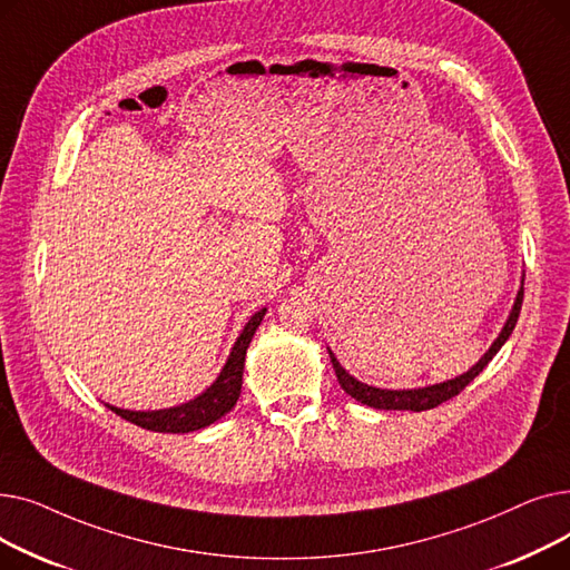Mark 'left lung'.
Wrapping results in <instances>:
<instances>
[{
    "instance_id": "8db88e82",
    "label": "left lung",
    "mask_w": 570,
    "mask_h": 570,
    "mask_svg": "<svg viewBox=\"0 0 570 570\" xmlns=\"http://www.w3.org/2000/svg\"><path fill=\"white\" fill-rule=\"evenodd\" d=\"M522 297H524V288H520L518 301L513 305V312H511V316H508L501 335L490 346V351L466 374H462V376H458L453 381L428 385V387H417V391H381V387H372L367 383H361L357 379H353L337 363V357L331 353V363L335 367L337 381L344 387L346 395H351L353 400L363 402V404H367L372 409H385V411H428V409H434V406H439V404H443L448 400H453L455 395H460L464 387L488 367V363L497 355V351L503 346V342L511 337V333H513V327H515L518 316H520V309H522Z\"/></svg>"
}]
</instances>
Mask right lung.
Returning <instances> with one entry per match:
<instances>
[{"instance_id":"1","label":"right lung","mask_w":570,"mask_h":570,"mask_svg":"<svg viewBox=\"0 0 570 570\" xmlns=\"http://www.w3.org/2000/svg\"><path fill=\"white\" fill-rule=\"evenodd\" d=\"M263 316H265V309L256 312L249 318L243 335L237 337L219 379L194 402H187V404L175 406V409H164V411H127V409H117V406H108V409L142 430L166 432V434H185V432H196V430L213 425L224 413H228L235 406V402L239 397V387H243L245 355H247L249 342L256 333V327L261 325Z\"/></svg>"}]
</instances>
